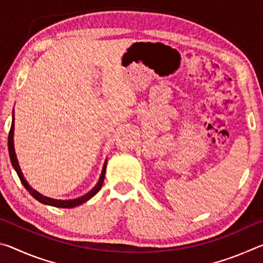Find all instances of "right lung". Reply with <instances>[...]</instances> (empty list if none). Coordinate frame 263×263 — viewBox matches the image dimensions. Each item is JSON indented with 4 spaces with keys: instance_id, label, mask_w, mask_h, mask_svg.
<instances>
[{
    "instance_id": "1",
    "label": "right lung",
    "mask_w": 263,
    "mask_h": 263,
    "mask_svg": "<svg viewBox=\"0 0 263 263\" xmlns=\"http://www.w3.org/2000/svg\"><path fill=\"white\" fill-rule=\"evenodd\" d=\"M14 112H12V122H11V127H10V131H9V136H8V147H9V157H10V161L12 163V167L15 168V171L17 173V175H18L20 180L22 182V184L24 185V188L29 191L31 194V196H33V197L39 201L41 203L44 204H48V205H52V206H57V208H74V206H78L80 204H82L84 202H87L88 199H90L92 196L96 195L99 193L100 189L102 188V185H103V182H104V176H105V168H106V161L104 163V167L102 169V174L101 177L99 180V183H97L94 189L89 191L88 194H86L82 197L77 198V199H70V201H60V199H53L50 197H46V196H43L42 194H39L38 191H35L34 189L31 188L29 185L28 182L24 179L23 176V173H22L21 168H20V164L18 161H17V158H16V153H15V148H14Z\"/></svg>"
}]
</instances>
